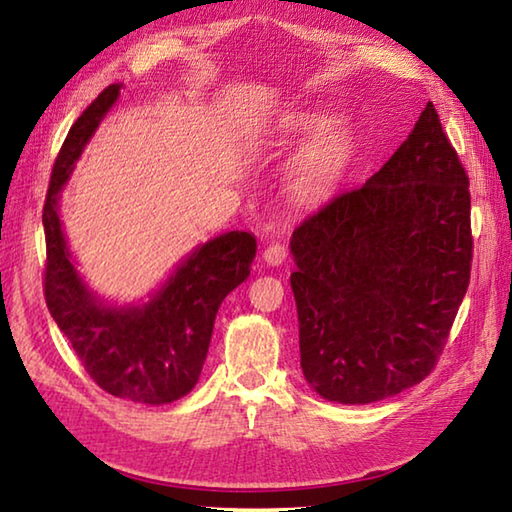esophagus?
Here are the masks:
<instances>
[{
	"instance_id": "1",
	"label": "esophagus",
	"mask_w": 512,
	"mask_h": 512,
	"mask_svg": "<svg viewBox=\"0 0 512 512\" xmlns=\"http://www.w3.org/2000/svg\"><path fill=\"white\" fill-rule=\"evenodd\" d=\"M262 257L268 266H280L284 259H287V248H284V244H277V241H273V244H268L264 248Z\"/></svg>"
}]
</instances>
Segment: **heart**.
<instances>
[{"instance_id": "heart-1", "label": "heart", "mask_w": 512, "mask_h": 512, "mask_svg": "<svg viewBox=\"0 0 512 512\" xmlns=\"http://www.w3.org/2000/svg\"><path fill=\"white\" fill-rule=\"evenodd\" d=\"M323 117L311 115V112H302V115H293L284 121L282 131L284 135H305L316 131V128L323 124ZM352 151V135L348 126H332L327 131L318 133L314 140H311L305 151L300 153L298 164H296V180L300 187L316 189L329 185L332 180L343 171L345 162L350 158Z\"/></svg>"}]
</instances>
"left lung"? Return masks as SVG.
Masks as SVG:
<instances>
[{
	"label": "left lung",
	"instance_id": "left-lung-1",
	"mask_svg": "<svg viewBox=\"0 0 512 512\" xmlns=\"http://www.w3.org/2000/svg\"><path fill=\"white\" fill-rule=\"evenodd\" d=\"M300 366L329 402L370 404L429 375L472 268L470 178L433 103L366 185L291 237Z\"/></svg>",
	"mask_w": 512,
	"mask_h": 512
}]
</instances>
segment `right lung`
Wrapping results in <instances>:
<instances>
[{"instance_id": "right-lung-1", "label": "right lung", "mask_w": 512, "mask_h": 512, "mask_svg": "<svg viewBox=\"0 0 512 512\" xmlns=\"http://www.w3.org/2000/svg\"><path fill=\"white\" fill-rule=\"evenodd\" d=\"M112 83L74 121L51 169L42 210L47 241L45 300L60 332L103 391L142 404H169L201 377L223 298L250 275L257 241L225 232L198 246L144 305L110 307L76 271L60 223V189L101 119L119 99Z\"/></svg>"}]
</instances>
